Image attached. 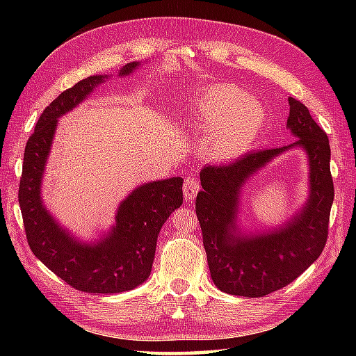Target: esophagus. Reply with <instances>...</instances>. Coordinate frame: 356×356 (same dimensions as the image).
Wrapping results in <instances>:
<instances>
[{"label":"esophagus","instance_id":"obj_1","mask_svg":"<svg viewBox=\"0 0 356 356\" xmlns=\"http://www.w3.org/2000/svg\"><path fill=\"white\" fill-rule=\"evenodd\" d=\"M200 190V184H199V179L190 176L185 179V184H184V194H185V199L186 200H193L195 195H197Z\"/></svg>","mask_w":356,"mask_h":356}]
</instances>
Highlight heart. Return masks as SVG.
<instances>
[{"instance_id":"obj_1","label":"heart","mask_w":356,"mask_h":356,"mask_svg":"<svg viewBox=\"0 0 356 356\" xmlns=\"http://www.w3.org/2000/svg\"><path fill=\"white\" fill-rule=\"evenodd\" d=\"M190 116L200 133L214 136V149L222 156L246 149L263 124L261 105L231 84L207 88L193 104Z\"/></svg>"}]
</instances>
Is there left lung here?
I'll return each mask as SVG.
<instances>
[{
	"mask_svg": "<svg viewBox=\"0 0 356 356\" xmlns=\"http://www.w3.org/2000/svg\"><path fill=\"white\" fill-rule=\"evenodd\" d=\"M287 127L297 136L292 145L252 151L236 162L208 165L200 171L203 191L195 200L203 248L214 284L240 297L257 298L283 289L321 255L329 236L334 203L330 145L307 107L289 97ZM307 149L312 168V195L300 215L283 229L254 238L233 234L238 191L244 180L287 147Z\"/></svg>",
	"mask_w": 356,
	"mask_h": 356,
	"instance_id": "left-lung-1",
	"label": "left lung"
}]
</instances>
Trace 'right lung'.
Returning a JSON list of instances; mask_svg holds the SVG:
<instances>
[{
    "label": "right lung",
    "mask_w": 356,
    "mask_h": 356,
    "mask_svg": "<svg viewBox=\"0 0 356 356\" xmlns=\"http://www.w3.org/2000/svg\"><path fill=\"white\" fill-rule=\"evenodd\" d=\"M138 63H128L119 76ZM108 76L79 81L45 107L24 151L18 200L27 243L32 252L67 284L82 292L116 293L131 291L149 277L159 231L184 202L182 177L140 185L119 207L116 226L97 245L74 241L41 200V180L58 118L70 111Z\"/></svg>",
    "instance_id": "1"
}]
</instances>
